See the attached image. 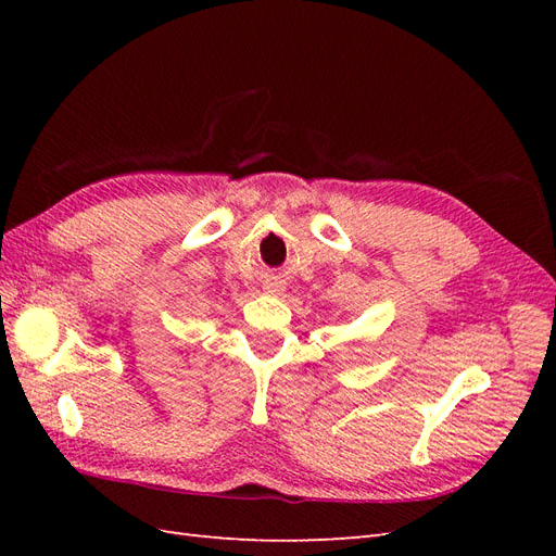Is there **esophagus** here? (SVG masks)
<instances>
[{
    "instance_id": "1",
    "label": "esophagus",
    "mask_w": 556,
    "mask_h": 556,
    "mask_svg": "<svg viewBox=\"0 0 556 556\" xmlns=\"http://www.w3.org/2000/svg\"><path fill=\"white\" fill-rule=\"evenodd\" d=\"M264 290L271 292V294H280V292H282V285H280V282H268Z\"/></svg>"
}]
</instances>
